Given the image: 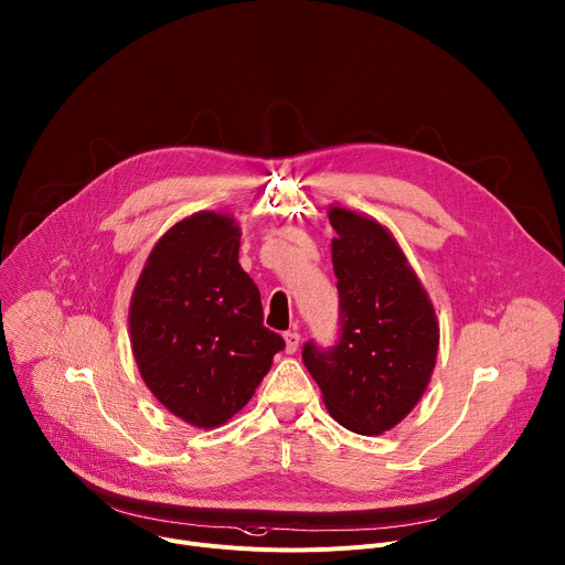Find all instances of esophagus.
I'll use <instances>...</instances> for the list:
<instances>
[{"label": "esophagus", "instance_id": "esophagus-1", "mask_svg": "<svg viewBox=\"0 0 565 565\" xmlns=\"http://www.w3.org/2000/svg\"><path fill=\"white\" fill-rule=\"evenodd\" d=\"M284 340H286V351L295 353L297 347H299V333L297 331H288V333H284Z\"/></svg>", "mask_w": 565, "mask_h": 565}]
</instances>
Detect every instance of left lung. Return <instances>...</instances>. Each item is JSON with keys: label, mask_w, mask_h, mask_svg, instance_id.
Returning <instances> with one entry per match:
<instances>
[{"label": "left lung", "mask_w": 565, "mask_h": 565, "mask_svg": "<svg viewBox=\"0 0 565 565\" xmlns=\"http://www.w3.org/2000/svg\"><path fill=\"white\" fill-rule=\"evenodd\" d=\"M338 277V338L313 340L301 361L322 390L331 417L358 435L394 428L417 405L437 361L433 303L392 234L342 207L329 212Z\"/></svg>", "instance_id": "obj_1"}]
</instances>
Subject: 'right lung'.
I'll list each match as a JSON object with an SVG mask.
<instances>
[{"mask_svg":"<svg viewBox=\"0 0 565 565\" xmlns=\"http://www.w3.org/2000/svg\"><path fill=\"white\" fill-rule=\"evenodd\" d=\"M234 218L200 212L152 247L130 301L132 353L158 401L216 428L252 398L286 347L264 327L262 295L238 264Z\"/></svg>","mask_w":565,"mask_h":565,"instance_id":"add662e5","label":"right lung"}]
</instances>
